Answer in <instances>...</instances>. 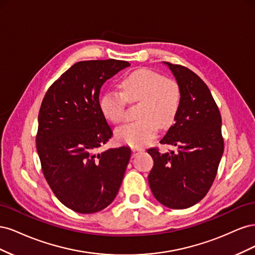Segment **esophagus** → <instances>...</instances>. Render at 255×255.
<instances>
[{"instance_id":"34e87169","label":"esophagus","mask_w":255,"mask_h":255,"mask_svg":"<svg viewBox=\"0 0 255 255\" xmlns=\"http://www.w3.org/2000/svg\"><path fill=\"white\" fill-rule=\"evenodd\" d=\"M132 151H133V156H135V155H137V154H139L140 152H142L143 150L140 149V148H133Z\"/></svg>"}]
</instances>
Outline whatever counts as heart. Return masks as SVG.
<instances>
[{"label": "heart", "mask_w": 255, "mask_h": 255, "mask_svg": "<svg viewBox=\"0 0 255 255\" xmlns=\"http://www.w3.org/2000/svg\"><path fill=\"white\" fill-rule=\"evenodd\" d=\"M121 94L106 91L100 98V111L113 122L125 120L126 105L139 102L137 121L116 129L115 136L120 142L139 148L156 136L160 127L173 122L180 107L181 94L177 84L165 79L150 69H138L126 76L120 83Z\"/></svg>", "instance_id": "obj_1"}]
</instances>
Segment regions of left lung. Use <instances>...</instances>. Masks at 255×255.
<instances>
[{
    "instance_id": "left-lung-1",
    "label": "left lung",
    "mask_w": 255,
    "mask_h": 255,
    "mask_svg": "<svg viewBox=\"0 0 255 255\" xmlns=\"http://www.w3.org/2000/svg\"><path fill=\"white\" fill-rule=\"evenodd\" d=\"M180 88V107L174 125L159 142L176 151L150 148L154 165L148 180L159 203L182 210L205 197L217 174L223 154L221 116L206 84L181 65L165 63Z\"/></svg>"
}]
</instances>
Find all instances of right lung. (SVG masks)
I'll return each mask as SVG.
<instances>
[{
    "label": "right lung",
    "mask_w": 255,
    "mask_h": 255,
    "mask_svg": "<svg viewBox=\"0 0 255 255\" xmlns=\"http://www.w3.org/2000/svg\"><path fill=\"white\" fill-rule=\"evenodd\" d=\"M129 64L84 60L54 82L38 115L36 146L43 175L54 195L70 210H104L118 194L130 157L128 146L97 153L113 136L100 111L102 85Z\"/></svg>",
    "instance_id": "add662e5"
}]
</instances>
